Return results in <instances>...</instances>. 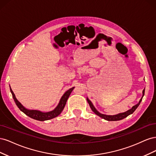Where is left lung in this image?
I'll list each match as a JSON object with an SVG mask.
<instances>
[{"label": "left lung", "mask_w": 156, "mask_h": 156, "mask_svg": "<svg viewBox=\"0 0 156 156\" xmlns=\"http://www.w3.org/2000/svg\"><path fill=\"white\" fill-rule=\"evenodd\" d=\"M144 91H145V88L143 90V97L144 95ZM143 97H142V98H141L140 100L139 103H137V104H136V105H134L133 107H132V108H131V109L128 110V111L125 112L120 113V114H119V115H113V116H111V115H103V114H101L100 112H99L96 109L95 107H94L93 104L92 103V102H91L90 101L88 98H87V101H88V104H89L90 107L91 109L92 110V111H93L94 113H95L96 115H98L99 116H100L101 118H102V119H105V120H108V121H117V120H120L124 119H125L126 117H127V116H129V115L132 114V113H133V112L136 110V108H137V107H139V105H140V103L141 101H142Z\"/></svg>", "instance_id": "1"}]
</instances>
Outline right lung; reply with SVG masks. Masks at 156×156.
I'll return each mask as SVG.
<instances>
[{
	"label": "right lung",
	"mask_w": 156,
	"mask_h": 156,
	"mask_svg": "<svg viewBox=\"0 0 156 156\" xmlns=\"http://www.w3.org/2000/svg\"><path fill=\"white\" fill-rule=\"evenodd\" d=\"M73 88H74V87L69 89L68 91L66 92L64 95L62 96V97L61 98L60 101L58 103V105H57V107H56L53 111L48 112H42L41 111H36V110L27 109V108L23 107L21 105V103L17 100L16 96H15V94H14V93L13 92L11 88H10V91L12 92L13 98L14 101H15L17 106L22 112H23L26 115L29 116V117L32 118V119H35V120H39V121H45V120H50L52 119H54V118L58 116L60 114L61 112L63 111L64 108L66 105V103L70 95L71 92H72L73 90Z\"/></svg>",
	"instance_id": "obj_1"
}]
</instances>
